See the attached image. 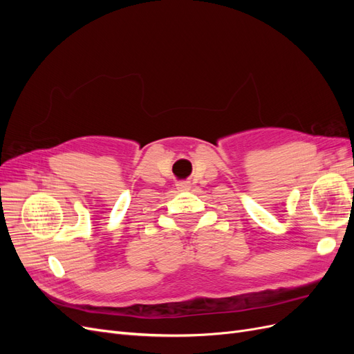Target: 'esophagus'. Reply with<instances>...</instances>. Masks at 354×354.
<instances>
[{"mask_svg": "<svg viewBox=\"0 0 354 354\" xmlns=\"http://www.w3.org/2000/svg\"><path fill=\"white\" fill-rule=\"evenodd\" d=\"M176 186H177V189L181 190V192H186V190L190 189V183H189V181H178V183H177Z\"/></svg>", "mask_w": 354, "mask_h": 354, "instance_id": "1", "label": "esophagus"}]
</instances>
